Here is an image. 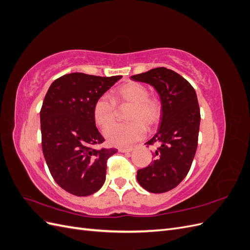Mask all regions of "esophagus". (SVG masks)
<instances>
[{"instance_id": "obj_1", "label": "esophagus", "mask_w": 250, "mask_h": 250, "mask_svg": "<svg viewBox=\"0 0 250 250\" xmlns=\"http://www.w3.org/2000/svg\"><path fill=\"white\" fill-rule=\"evenodd\" d=\"M133 150V148L132 147H130V148H120L119 149V151L120 152H123V153H127V152H131V151Z\"/></svg>"}]
</instances>
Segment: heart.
<instances>
[{"label":"heart","mask_w":250,"mask_h":250,"mask_svg":"<svg viewBox=\"0 0 250 250\" xmlns=\"http://www.w3.org/2000/svg\"><path fill=\"white\" fill-rule=\"evenodd\" d=\"M131 104L127 114L129 123L111 126L116 115V104ZM94 118L101 128H106L104 135L108 144L116 147H127L140 141L146 134V126L154 127L162 117V102L157 97L149 96L148 88L138 82H128L115 90V98L102 95L94 104Z\"/></svg>","instance_id":"b5f03b06"}]
</instances>
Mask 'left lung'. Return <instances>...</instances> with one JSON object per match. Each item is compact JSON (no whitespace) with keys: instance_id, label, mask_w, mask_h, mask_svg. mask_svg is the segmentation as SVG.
Listing matches in <instances>:
<instances>
[{"instance_id":"1","label":"left lung","mask_w":250,"mask_h":250,"mask_svg":"<svg viewBox=\"0 0 250 250\" xmlns=\"http://www.w3.org/2000/svg\"><path fill=\"white\" fill-rule=\"evenodd\" d=\"M131 78L152 85L162 102L160 127L146 143L148 146L157 145L154 161L138 170L137 179L151 193L168 192L187 176L197 149L200 125L197 95L190 82L166 67H155Z\"/></svg>"}]
</instances>
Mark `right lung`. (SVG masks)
Listing matches in <instances>:
<instances>
[{
	"instance_id": "obj_1",
	"label": "right lung",
	"mask_w": 250,
	"mask_h": 250,
	"mask_svg": "<svg viewBox=\"0 0 250 250\" xmlns=\"http://www.w3.org/2000/svg\"><path fill=\"white\" fill-rule=\"evenodd\" d=\"M122 76L71 73L57 78L41 109L42 147L52 177L63 190L88 196L103 186L108 158L117 149H95L104 142L94 118L96 100Z\"/></svg>"
}]
</instances>
